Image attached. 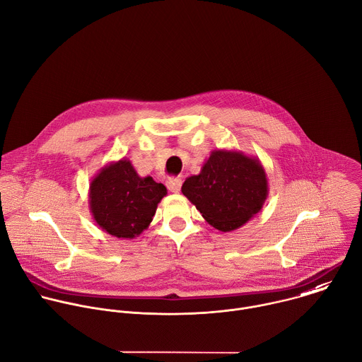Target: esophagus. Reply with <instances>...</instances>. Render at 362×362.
<instances>
[{
  "label": "esophagus",
  "mask_w": 362,
  "mask_h": 362,
  "mask_svg": "<svg viewBox=\"0 0 362 362\" xmlns=\"http://www.w3.org/2000/svg\"><path fill=\"white\" fill-rule=\"evenodd\" d=\"M166 187L173 192V193H177L182 187V179L180 177H169L166 180Z\"/></svg>",
  "instance_id": "1"
}]
</instances>
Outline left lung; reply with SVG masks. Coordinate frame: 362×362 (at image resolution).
<instances>
[{
    "mask_svg": "<svg viewBox=\"0 0 362 362\" xmlns=\"http://www.w3.org/2000/svg\"><path fill=\"white\" fill-rule=\"evenodd\" d=\"M182 193L210 226L231 231L263 209L269 179L259 158L233 149H214L200 173L186 177Z\"/></svg>",
    "mask_w": 362,
    "mask_h": 362,
    "instance_id": "1",
    "label": "left lung"
}]
</instances>
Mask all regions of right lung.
<instances>
[{
	"label": "right lung",
	"instance_id": "add662e5",
	"mask_svg": "<svg viewBox=\"0 0 362 362\" xmlns=\"http://www.w3.org/2000/svg\"><path fill=\"white\" fill-rule=\"evenodd\" d=\"M168 194L162 183L141 177L127 158L103 166L89 183V210L95 223L117 238H135L149 227Z\"/></svg>",
	"mask_w": 362,
	"mask_h": 362
}]
</instances>
